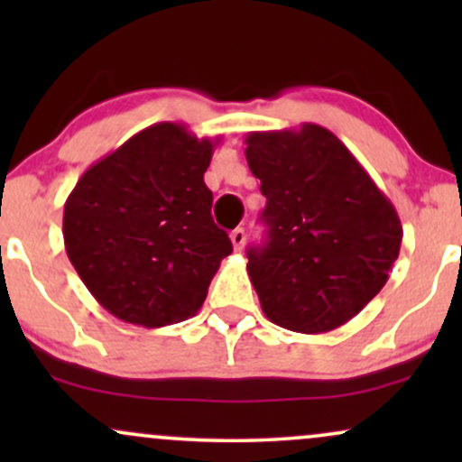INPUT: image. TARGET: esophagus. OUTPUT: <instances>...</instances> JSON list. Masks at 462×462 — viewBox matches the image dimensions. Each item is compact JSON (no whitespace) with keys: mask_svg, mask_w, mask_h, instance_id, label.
Masks as SVG:
<instances>
[{"mask_svg":"<svg viewBox=\"0 0 462 462\" xmlns=\"http://www.w3.org/2000/svg\"><path fill=\"white\" fill-rule=\"evenodd\" d=\"M230 238L235 249H243V245H245V230H243V227H236V230H232Z\"/></svg>","mask_w":462,"mask_h":462,"instance_id":"esophagus-1","label":"esophagus"}]
</instances>
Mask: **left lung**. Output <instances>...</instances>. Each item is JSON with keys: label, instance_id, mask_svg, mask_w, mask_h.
<instances>
[{"label": "left lung", "instance_id": "left-lung-1", "mask_svg": "<svg viewBox=\"0 0 462 462\" xmlns=\"http://www.w3.org/2000/svg\"><path fill=\"white\" fill-rule=\"evenodd\" d=\"M245 145L267 198V241L247 252L263 312L301 334L343 326L380 293L400 256L395 206L321 125L249 132Z\"/></svg>", "mask_w": 462, "mask_h": 462}]
</instances>
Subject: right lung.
<instances>
[{"instance_id": "1", "label": "right lung", "mask_w": 462, "mask_h": 462, "mask_svg": "<svg viewBox=\"0 0 462 462\" xmlns=\"http://www.w3.org/2000/svg\"><path fill=\"white\" fill-rule=\"evenodd\" d=\"M219 139L153 124L97 161L69 193L67 256L116 319L161 328L193 317L232 243L204 173Z\"/></svg>"}]
</instances>
